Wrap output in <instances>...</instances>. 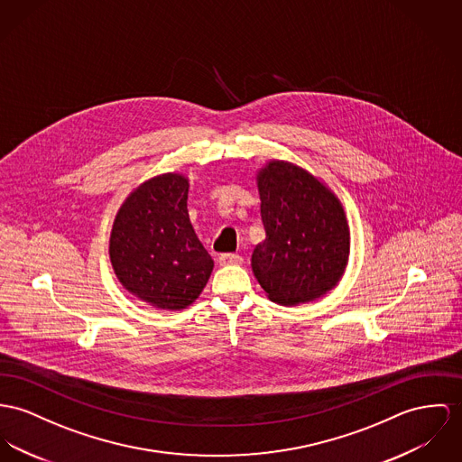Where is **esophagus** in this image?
I'll return each mask as SVG.
<instances>
[{"label": "esophagus", "instance_id": "esophagus-1", "mask_svg": "<svg viewBox=\"0 0 462 462\" xmlns=\"http://www.w3.org/2000/svg\"><path fill=\"white\" fill-rule=\"evenodd\" d=\"M219 265H239L243 263V256L241 254H234V253H225L217 258Z\"/></svg>", "mask_w": 462, "mask_h": 462}]
</instances>
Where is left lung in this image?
<instances>
[{
	"label": "left lung",
	"instance_id": "left-lung-1",
	"mask_svg": "<svg viewBox=\"0 0 462 462\" xmlns=\"http://www.w3.org/2000/svg\"><path fill=\"white\" fill-rule=\"evenodd\" d=\"M265 241L251 269L273 302L297 306L323 297L345 274L350 228L339 199L306 169L271 160L256 174Z\"/></svg>",
	"mask_w": 462,
	"mask_h": 462
}]
</instances>
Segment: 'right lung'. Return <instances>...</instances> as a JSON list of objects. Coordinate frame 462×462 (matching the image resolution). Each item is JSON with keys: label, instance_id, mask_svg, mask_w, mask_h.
<instances>
[{"label": "right lung", "instance_id": "obj_1", "mask_svg": "<svg viewBox=\"0 0 462 462\" xmlns=\"http://www.w3.org/2000/svg\"><path fill=\"white\" fill-rule=\"evenodd\" d=\"M189 180L167 172L143 180L116 214L108 254L112 269L132 295L158 310L193 304L213 273L188 214Z\"/></svg>", "mask_w": 462, "mask_h": 462}]
</instances>
